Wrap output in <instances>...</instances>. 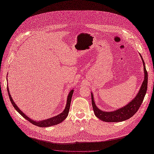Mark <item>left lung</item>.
Returning a JSON list of instances; mask_svg holds the SVG:
<instances>
[{"mask_svg": "<svg viewBox=\"0 0 154 154\" xmlns=\"http://www.w3.org/2000/svg\"><path fill=\"white\" fill-rule=\"evenodd\" d=\"M140 57H141L144 66V79L137 95L132 101H131L125 106L111 112L103 111L96 106L94 101L93 94L91 92V103L94 114L101 120L106 122H119L125 121L133 117L137 112L139 107H140L147 91L148 82V75L146 69L145 63L142 58L141 54H140Z\"/></svg>", "mask_w": 154, "mask_h": 154, "instance_id": "1", "label": "left lung"}]
</instances>
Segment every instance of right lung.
<instances>
[{
  "label": "right lung",
  "mask_w": 154,
  "mask_h": 154,
  "mask_svg": "<svg viewBox=\"0 0 154 154\" xmlns=\"http://www.w3.org/2000/svg\"><path fill=\"white\" fill-rule=\"evenodd\" d=\"M7 91L8 93V96H9V98L10 100V101L12 104V105L13 106L14 108L16 109V110H17L18 112L27 120H28L29 122H31V123H32L33 125L37 126V127H51V126H53V125H56L60 123H61L63 120H64L66 119V118L67 117L68 114H69V109H70V105H71V99H72V96L74 93V90H71V91L69 92L68 96H67V103H66V107L64 109V110L62 112L61 114H60L59 115L53 117L51 118H49L48 119L46 120H41V121H34L32 119H31L29 117H27V116H26V114H24L23 112L19 109V107H18V106L16 105V104L14 103V101L13 100L12 97L10 95V93L9 92V90H8V87H7Z\"/></svg>",
  "instance_id": "add662e5"
}]
</instances>
